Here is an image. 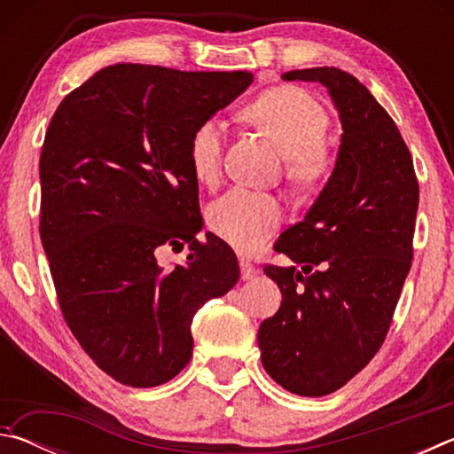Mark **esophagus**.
Wrapping results in <instances>:
<instances>
[{
	"mask_svg": "<svg viewBox=\"0 0 454 454\" xmlns=\"http://www.w3.org/2000/svg\"><path fill=\"white\" fill-rule=\"evenodd\" d=\"M240 272H242V280H250L258 270H256V266L250 262V260L240 258Z\"/></svg>",
	"mask_w": 454,
	"mask_h": 454,
	"instance_id": "34e87169",
	"label": "esophagus"
}]
</instances>
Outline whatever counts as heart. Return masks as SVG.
<instances>
[{
    "label": "heart",
    "mask_w": 454,
    "mask_h": 454,
    "mask_svg": "<svg viewBox=\"0 0 454 454\" xmlns=\"http://www.w3.org/2000/svg\"><path fill=\"white\" fill-rule=\"evenodd\" d=\"M250 120L286 153L292 180L312 184L330 172L325 148L328 114L317 99L294 86L266 90L248 107ZM226 126L218 118L204 120L190 136L188 160L196 180L214 184L224 160ZM282 222L278 200L264 192L232 188L208 208V226L214 234L244 254L258 252Z\"/></svg>",
    "instance_id": "heart-1"
}]
</instances>
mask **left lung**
<instances>
[{"label":"left lung","mask_w":454,"mask_h":454,"mask_svg":"<svg viewBox=\"0 0 454 454\" xmlns=\"http://www.w3.org/2000/svg\"><path fill=\"white\" fill-rule=\"evenodd\" d=\"M282 78L326 86L344 132L317 202L274 244L294 266H264L282 304L260 325L258 347L282 388L325 396L363 371L388 334L412 262L419 180L395 120L355 75L325 66Z\"/></svg>","instance_id":"1"}]
</instances>
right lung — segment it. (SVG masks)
<instances>
[{
  "mask_svg": "<svg viewBox=\"0 0 454 454\" xmlns=\"http://www.w3.org/2000/svg\"><path fill=\"white\" fill-rule=\"evenodd\" d=\"M250 72L116 64L70 91L40 156V236L59 310L86 355L148 388L190 363L192 320L240 278L230 246L206 234L188 144L252 83ZM191 246L184 267L159 250Z\"/></svg>",
  "mask_w": 454,
  "mask_h": 454,
  "instance_id": "1",
  "label": "right lung"
}]
</instances>
